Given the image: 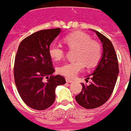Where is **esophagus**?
I'll use <instances>...</instances> for the list:
<instances>
[{"mask_svg": "<svg viewBox=\"0 0 131 131\" xmlns=\"http://www.w3.org/2000/svg\"><path fill=\"white\" fill-rule=\"evenodd\" d=\"M66 82H68V83H70V82H73V80H70V79H68V78H66Z\"/></svg>", "mask_w": 131, "mask_h": 131, "instance_id": "obj_1", "label": "esophagus"}]
</instances>
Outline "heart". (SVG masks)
I'll return each instance as SVG.
<instances>
[{
    "mask_svg": "<svg viewBox=\"0 0 131 131\" xmlns=\"http://www.w3.org/2000/svg\"><path fill=\"white\" fill-rule=\"evenodd\" d=\"M64 43L69 49L76 50V61L66 63L58 68V73L69 78H74L80 73L85 65L88 67L96 66L102 58V46L97 41L92 40L90 35L82 31H75L63 39ZM49 54L53 61L64 58L65 50L56 43H51L49 47Z\"/></svg>",
    "mask_w": 131,
    "mask_h": 131,
    "instance_id": "obj_1",
    "label": "heart"
}]
</instances>
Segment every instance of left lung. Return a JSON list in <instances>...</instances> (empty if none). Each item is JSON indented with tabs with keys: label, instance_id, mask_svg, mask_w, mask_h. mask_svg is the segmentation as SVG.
<instances>
[{
	"label": "left lung",
	"instance_id": "8db88e82",
	"mask_svg": "<svg viewBox=\"0 0 131 131\" xmlns=\"http://www.w3.org/2000/svg\"><path fill=\"white\" fill-rule=\"evenodd\" d=\"M93 31L102 43V57L93 73L87 78L92 80L90 85L82 83L81 92L75 96L76 102L88 109L97 108L109 99L119 72L117 56L111 41L99 31Z\"/></svg>",
	"mask_w": 131,
	"mask_h": 131
}]
</instances>
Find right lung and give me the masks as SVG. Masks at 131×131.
I'll return each instance as SVG.
<instances>
[{"mask_svg": "<svg viewBox=\"0 0 131 131\" xmlns=\"http://www.w3.org/2000/svg\"><path fill=\"white\" fill-rule=\"evenodd\" d=\"M61 29H43L24 39L17 51L14 64V78L23 102L36 110H44L55 101L56 88L64 85V77L53 75L49 47Z\"/></svg>", "mask_w": 131, "mask_h": 131, "instance_id": "right-lung-1", "label": "right lung"}]
</instances>
